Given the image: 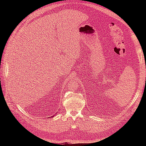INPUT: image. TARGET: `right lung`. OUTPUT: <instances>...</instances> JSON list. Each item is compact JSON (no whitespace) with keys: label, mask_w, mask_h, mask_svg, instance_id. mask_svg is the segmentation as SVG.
Listing matches in <instances>:
<instances>
[{"label":"right lung","mask_w":146,"mask_h":146,"mask_svg":"<svg viewBox=\"0 0 146 146\" xmlns=\"http://www.w3.org/2000/svg\"><path fill=\"white\" fill-rule=\"evenodd\" d=\"M54 117V116H51V117Z\"/></svg>","instance_id":"right-lung-1"}]
</instances>
